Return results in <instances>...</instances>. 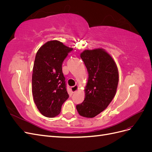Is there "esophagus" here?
Segmentation results:
<instances>
[{
  "instance_id": "34e87169",
  "label": "esophagus",
  "mask_w": 152,
  "mask_h": 152,
  "mask_svg": "<svg viewBox=\"0 0 152 152\" xmlns=\"http://www.w3.org/2000/svg\"><path fill=\"white\" fill-rule=\"evenodd\" d=\"M78 89H79V86H78L77 85H75V86H72V87H71V90H72L73 93H76V92L77 91Z\"/></svg>"
}]
</instances>
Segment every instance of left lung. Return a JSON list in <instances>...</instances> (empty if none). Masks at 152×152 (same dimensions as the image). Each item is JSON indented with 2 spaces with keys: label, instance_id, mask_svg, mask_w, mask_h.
Masks as SVG:
<instances>
[{
  "label": "left lung",
  "instance_id": "1",
  "mask_svg": "<svg viewBox=\"0 0 152 152\" xmlns=\"http://www.w3.org/2000/svg\"><path fill=\"white\" fill-rule=\"evenodd\" d=\"M88 72L84 101L76 108L80 115L93 118L108 107L116 94L118 71L116 63L104 49L85 50L80 54Z\"/></svg>",
  "mask_w": 152,
  "mask_h": 152
}]
</instances>
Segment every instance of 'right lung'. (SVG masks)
<instances>
[{
  "label": "right lung",
  "mask_w": 152,
  "mask_h": 152,
  "mask_svg": "<svg viewBox=\"0 0 152 152\" xmlns=\"http://www.w3.org/2000/svg\"><path fill=\"white\" fill-rule=\"evenodd\" d=\"M73 48L58 40H50L36 54L32 73V94L39 112L46 117H54L68 98L62 63Z\"/></svg>",
  "instance_id": "1"
}]
</instances>
